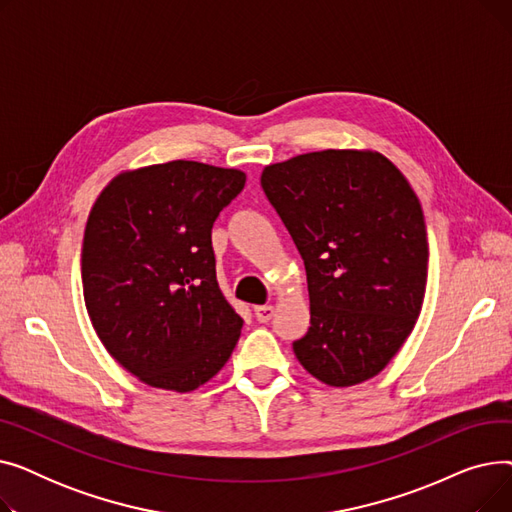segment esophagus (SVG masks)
I'll return each mask as SVG.
<instances>
[{
  "label": "esophagus",
  "mask_w": 512,
  "mask_h": 512,
  "mask_svg": "<svg viewBox=\"0 0 512 512\" xmlns=\"http://www.w3.org/2000/svg\"><path fill=\"white\" fill-rule=\"evenodd\" d=\"M276 313V307L274 305H257L255 307V317L257 321H261V324H265V321H270Z\"/></svg>",
  "instance_id": "1"
}]
</instances>
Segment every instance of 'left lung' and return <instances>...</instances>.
Returning a JSON list of instances; mask_svg holds the SVG:
<instances>
[{
  "instance_id": "obj_1",
  "label": "left lung",
  "mask_w": 512,
  "mask_h": 512,
  "mask_svg": "<svg viewBox=\"0 0 512 512\" xmlns=\"http://www.w3.org/2000/svg\"><path fill=\"white\" fill-rule=\"evenodd\" d=\"M261 186L305 261L311 328L294 355L334 388L371 380L425 297L427 232L409 180L378 151L326 149L265 166Z\"/></svg>"
}]
</instances>
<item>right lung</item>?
I'll list each match as a JSON object with an SVG mask.
<instances>
[{
	"label": "right lung",
	"mask_w": 512,
	"mask_h": 512,
	"mask_svg": "<svg viewBox=\"0 0 512 512\" xmlns=\"http://www.w3.org/2000/svg\"><path fill=\"white\" fill-rule=\"evenodd\" d=\"M247 174L176 159L114 176L83 240L91 324L139 382L193 392L230 359L242 330L215 278L211 228Z\"/></svg>",
	"instance_id": "add662e5"
}]
</instances>
